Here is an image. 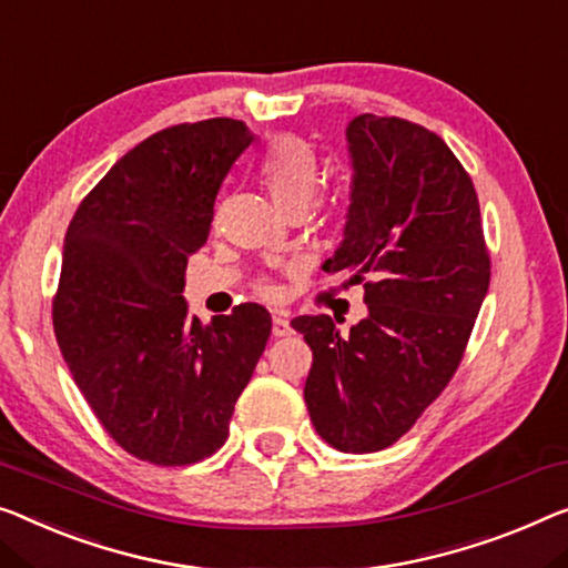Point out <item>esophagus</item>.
Wrapping results in <instances>:
<instances>
[{
	"mask_svg": "<svg viewBox=\"0 0 568 568\" xmlns=\"http://www.w3.org/2000/svg\"><path fill=\"white\" fill-rule=\"evenodd\" d=\"M287 334H293V326H291V318L285 316V313H275L273 316V336H287Z\"/></svg>",
	"mask_w": 568,
	"mask_h": 568,
	"instance_id": "esophagus-1",
	"label": "esophagus"
}]
</instances>
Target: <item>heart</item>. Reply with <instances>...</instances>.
Segmentation results:
<instances>
[{
	"instance_id": "1",
	"label": "heart",
	"mask_w": 568,
	"mask_h": 568,
	"mask_svg": "<svg viewBox=\"0 0 568 568\" xmlns=\"http://www.w3.org/2000/svg\"><path fill=\"white\" fill-rule=\"evenodd\" d=\"M257 173L270 191V196L285 214L291 211H306L316 199L321 181V163L316 150L306 140L283 134L273 145L262 152ZM260 291L265 295H275L277 287L273 283H262Z\"/></svg>"
}]
</instances>
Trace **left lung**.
Masks as SVG:
<instances>
[{"instance_id":"8db88e82","label":"left lung","mask_w":568,"mask_h":568,"mask_svg":"<svg viewBox=\"0 0 568 568\" xmlns=\"http://www.w3.org/2000/svg\"><path fill=\"white\" fill-rule=\"evenodd\" d=\"M346 142L352 203L324 270L365 283L367 316L346 334L326 313L291 324L313 352L303 387L313 428L338 452L369 454L408 434L454 377L489 255L471 178L438 134L359 114Z\"/></svg>"}]
</instances>
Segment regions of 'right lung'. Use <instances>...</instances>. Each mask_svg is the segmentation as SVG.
<instances>
[{
  "label": "right lung",
  "instance_id": "right-lung-1",
  "mask_svg": "<svg viewBox=\"0 0 568 568\" xmlns=\"http://www.w3.org/2000/svg\"><path fill=\"white\" fill-rule=\"evenodd\" d=\"M252 140L230 116L160 130L116 160L68 224L58 346L106 434L158 467L201 462L226 442L270 338L257 303L203 326L181 295L216 193Z\"/></svg>",
  "mask_w": 568,
  "mask_h": 568
}]
</instances>
